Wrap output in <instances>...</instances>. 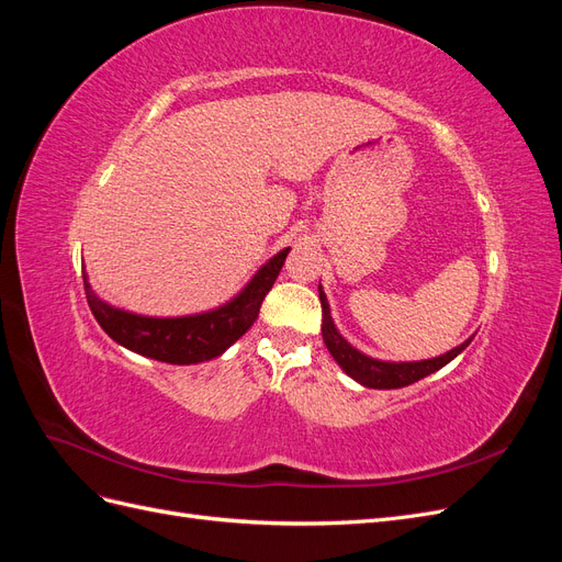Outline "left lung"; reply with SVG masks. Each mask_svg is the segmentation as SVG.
Here are the masks:
<instances>
[{"label":"left lung","instance_id":"left-lung-1","mask_svg":"<svg viewBox=\"0 0 562 562\" xmlns=\"http://www.w3.org/2000/svg\"><path fill=\"white\" fill-rule=\"evenodd\" d=\"M318 300H321V310H323V323H321L323 342H326L337 366L342 368L351 380H356L368 389H401V386L413 384L422 378H427V375H431V372L448 366L452 359H457V356L462 353L473 339V337H469L459 347L436 356V359H427V361H401V363L380 361V359H372V356H366L363 351L351 347L347 339L339 335V330L335 328V321L330 316L328 297H326V293H323L321 283H318Z\"/></svg>","mask_w":562,"mask_h":562}]
</instances>
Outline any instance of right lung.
I'll use <instances>...</instances> for the list:
<instances>
[{
	"instance_id": "1",
	"label": "right lung",
	"mask_w": 562,
	"mask_h": 562,
	"mask_svg": "<svg viewBox=\"0 0 562 562\" xmlns=\"http://www.w3.org/2000/svg\"><path fill=\"white\" fill-rule=\"evenodd\" d=\"M291 248L269 258L255 277L241 288L239 295L215 310L190 316H143L100 300L83 271V291L95 321L116 345L161 363L192 366L211 361L225 353L260 314L262 300L274 285Z\"/></svg>"
}]
</instances>
